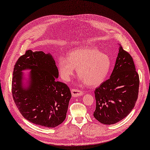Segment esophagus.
I'll use <instances>...</instances> for the list:
<instances>
[{"mask_svg":"<svg viewBox=\"0 0 150 150\" xmlns=\"http://www.w3.org/2000/svg\"><path fill=\"white\" fill-rule=\"evenodd\" d=\"M71 93L72 96H74V97L80 96H82L84 94L83 91H82L80 90H76V89H72L71 90Z\"/></svg>","mask_w":150,"mask_h":150,"instance_id":"obj_1","label":"esophagus"}]
</instances>
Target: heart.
Here are the masks:
<instances>
[{"label":"heart","mask_w":150,"mask_h":150,"mask_svg":"<svg viewBox=\"0 0 150 150\" xmlns=\"http://www.w3.org/2000/svg\"><path fill=\"white\" fill-rule=\"evenodd\" d=\"M111 60L108 55L95 48H80L70 51L68 57L58 59V68L62 79L69 81L76 69L79 80L83 83L95 87L104 81L109 74Z\"/></svg>","instance_id":"1"}]
</instances>
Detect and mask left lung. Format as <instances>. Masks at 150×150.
<instances>
[{"mask_svg":"<svg viewBox=\"0 0 150 150\" xmlns=\"http://www.w3.org/2000/svg\"><path fill=\"white\" fill-rule=\"evenodd\" d=\"M139 83L132 57L119 45L111 75L95 91V118L103 124L111 125L126 117L135 105Z\"/></svg>","mask_w":150,"mask_h":150,"instance_id":"8db88e82","label":"left lung"}]
</instances>
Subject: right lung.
Instances as JSON below:
<instances>
[{"mask_svg":"<svg viewBox=\"0 0 150 150\" xmlns=\"http://www.w3.org/2000/svg\"><path fill=\"white\" fill-rule=\"evenodd\" d=\"M26 69L30 72L24 86L23 71ZM13 75L12 96L26 120L48 128L63 122L71 95L67 85L56 80L59 71L51 54L28 50L16 62Z\"/></svg>","mask_w":150,"mask_h":150,"instance_id":"1","label":"right lung"}]
</instances>
